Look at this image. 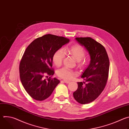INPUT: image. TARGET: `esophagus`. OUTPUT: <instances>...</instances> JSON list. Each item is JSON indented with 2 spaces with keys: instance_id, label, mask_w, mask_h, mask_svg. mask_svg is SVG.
<instances>
[{
  "instance_id": "esophagus-1",
  "label": "esophagus",
  "mask_w": 129,
  "mask_h": 129,
  "mask_svg": "<svg viewBox=\"0 0 129 129\" xmlns=\"http://www.w3.org/2000/svg\"><path fill=\"white\" fill-rule=\"evenodd\" d=\"M63 82H64V83H66V84H68L70 82L69 81H67V80H63V81H62Z\"/></svg>"
}]
</instances>
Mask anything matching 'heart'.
<instances>
[{
	"mask_svg": "<svg viewBox=\"0 0 129 129\" xmlns=\"http://www.w3.org/2000/svg\"><path fill=\"white\" fill-rule=\"evenodd\" d=\"M65 53H68L78 62L80 67L83 68L86 66L89 63V58L84 57L85 55V49L80 45L75 44L68 49H59L55 52L53 56V62L57 66L62 65L65 57ZM57 75L64 79L70 80L74 77L75 73L72 70L66 67H64L57 71Z\"/></svg>",
	"mask_w": 129,
	"mask_h": 129,
	"instance_id": "b5f03b06",
	"label": "heart"
}]
</instances>
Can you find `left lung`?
Listing matches in <instances>:
<instances>
[{
  "label": "left lung",
  "instance_id": "8db88e82",
  "mask_svg": "<svg viewBox=\"0 0 129 129\" xmlns=\"http://www.w3.org/2000/svg\"><path fill=\"white\" fill-rule=\"evenodd\" d=\"M76 40L87 50L91 60L82 75L85 82H78V89L73 95L78 103L87 104L97 99L105 88L109 75V59L104 46L93 39L80 37Z\"/></svg>",
  "mask_w": 129,
  "mask_h": 129
}]
</instances>
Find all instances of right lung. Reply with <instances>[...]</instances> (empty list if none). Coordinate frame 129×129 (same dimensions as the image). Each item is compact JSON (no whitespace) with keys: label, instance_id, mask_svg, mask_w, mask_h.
Here are the masks:
<instances>
[{"label":"right lung","instance_id":"obj_1","mask_svg":"<svg viewBox=\"0 0 129 129\" xmlns=\"http://www.w3.org/2000/svg\"><path fill=\"white\" fill-rule=\"evenodd\" d=\"M69 41L63 37L47 34L34 40L25 49L19 65L20 78L27 93L34 100L46 99L60 83L51 78L54 73L53 56Z\"/></svg>","mask_w":129,"mask_h":129}]
</instances>
